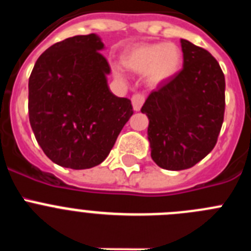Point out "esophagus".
Masks as SVG:
<instances>
[{
  "instance_id": "34e87169",
  "label": "esophagus",
  "mask_w": 251,
  "mask_h": 251,
  "mask_svg": "<svg viewBox=\"0 0 251 251\" xmlns=\"http://www.w3.org/2000/svg\"><path fill=\"white\" fill-rule=\"evenodd\" d=\"M145 94H142V93H137V94H134L132 97V104H133V109L136 110V112H138L139 109L142 108V105H143V103H145Z\"/></svg>"
}]
</instances>
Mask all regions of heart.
I'll list each match as a JSON object with an SVG mask.
<instances>
[{
  "mask_svg": "<svg viewBox=\"0 0 251 251\" xmlns=\"http://www.w3.org/2000/svg\"><path fill=\"white\" fill-rule=\"evenodd\" d=\"M122 61L132 72L147 73L148 80L158 84L178 72L182 64V52L178 46L171 43L139 44L126 51ZM117 74H121V69L117 68Z\"/></svg>",
  "mask_w": 251,
  "mask_h": 251,
  "instance_id": "1",
  "label": "heart"
}]
</instances>
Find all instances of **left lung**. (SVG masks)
Listing matches in <instances>:
<instances>
[{"label": "left lung", "mask_w": 251, "mask_h": 251, "mask_svg": "<svg viewBox=\"0 0 251 251\" xmlns=\"http://www.w3.org/2000/svg\"><path fill=\"white\" fill-rule=\"evenodd\" d=\"M182 70L153 90L141 112L150 119L151 156L161 168L187 170L214 150L225 113V76L207 50L181 39Z\"/></svg>", "instance_id": "8db88e82"}]
</instances>
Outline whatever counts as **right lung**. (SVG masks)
I'll return each instance as SVG.
<instances>
[{"label":"right lung","instance_id":"1","mask_svg":"<svg viewBox=\"0 0 251 251\" xmlns=\"http://www.w3.org/2000/svg\"><path fill=\"white\" fill-rule=\"evenodd\" d=\"M95 34L69 37L44 51L28 79V119L44 153L61 167L100 165L133 114L109 90L110 66Z\"/></svg>","mask_w":251,"mask_h":251}]
</instances>
